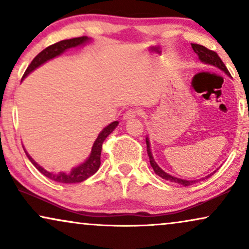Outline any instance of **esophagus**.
I'll list each match as a JSON object with an SVG mask.
<instances>
[{
  "instance_id": "34e87169",
  "label": "esophagus",
  "mask_w": 249,
  "mask_h": 249,
  "mask_svg": "<svg viewBox=\"0 0 249 249\" xmlns=\"http://www.w3.org/2000/svg\"><path fill=\"white\" fill-rule=\"evenodd\" d=\"M139 114H140L139 110L130 109V110H127L126 112H125L124 116H123V119H124V121H130V119H133V118L137 117V116Z\"/></svg>"
}]
</instances>
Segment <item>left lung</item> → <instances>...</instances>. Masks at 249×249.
<instances>
[{
	"mask_svg": "<svg viewBox=\"0 0 249 249\" xmlns=\"http://www.w3.org/2000/svg\"><path fill=\"white\" fill-rule=\"evenodd\" d=\"M192 48H193L194 53L197 55V57L202 63L204 64H210V65H213V67L218 68L219 70H222L223 72H225L226 74L230 75V72L228 71V69H226L225 64L223 63V61L219 57L218 55L216 54L215 52H213V50H209L208 48H206V47L201 46V45H196V43H192ZM146 143H147V153H148V156H149V162H150V165H152V168L154 171H155V174L157 176H160V177L165 179V180L168 181H171V182H177V184H180L182 186H190V185H193L195 182H199L201 181V179H207L209 178L210 176L215 174L216 171H213V174H210L208 176H206L204 178H201V179H196V180H186V179H181V178H177V177H174V176L166 174L164 170H162L160 168L159 164L155 162V160H154L153 157V154H152V150H150V142H149V139L146 138Z\"/></svg>",
	"mask_w": 249,
	"mask_h": 249,
	"instance_id": "left-lung-1",
	"label": "left lung"
}]
</instances>
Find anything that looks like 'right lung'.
Here are the masks:
<instances>
[{
  "label": "right lung",
  "instance_id": "obj_1",
  "mask_svg": "<svg viewBox=\"0 0 249 249\" xmlns=\"http://www.w3.org/2000/svg\"><path fill=\"white\" fill-rule=\"evenodd\" d=\"M90 41V37L88 36H80V37H73V39H69V40H62L57 43H54V45L47 47L46 49H43L42 52L39 53L31 64L28 65V68L25 71V73L23 75V79L26 78L31 72L36 70V68H39L40 65L45 64L46 62L50 61V59L57 57L65 50L70 49V48H75V47L79 46H84L86 45ZM21 79V80H23ZM118 122H112L111 124H109L108 126H106L103 130L100 132V134L97 135L96 140L94 141L93 147H92V152H90L89 156L87 157V160L85 162L81 163L78 166H74L73 169L71 170L70 172H58V174H54V172L47 171L46 169H43L42 166L34 161V160L28 155V153L25 150L26 153V156L28 157L32 164L36 166V168L39 170V171L42 174L43 176H46L47 178L52 179V180L57 181V182H63V184H74V182H81L84 180H86L87 178H89L90 176H93L95 172L99 170L100 164H101V150H102V143L103 141L106 140V138L111 133L112 131L117 127Z\"/></svg>",
  "mask_w": 249,
  "mask_h": 249
}]
</instances>
